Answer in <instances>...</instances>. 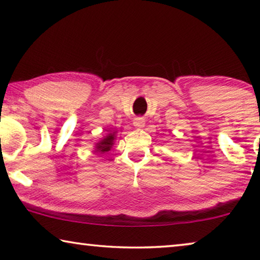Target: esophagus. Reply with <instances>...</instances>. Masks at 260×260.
<instances>
[{
  "label": "esophagus",
  "instance_id": "esophagus-1",
  "mask_svg": "<svg viewBox=\"0 0 260 260\" xmlns=\"http://www.w3.org/2000/svg\"><path fill=\"white\" fill-rule=\"evenodd\" d=\"M133 124L136 128H143L144 124H146V120H144V118H142V117H138L134 119Z\"/></svg>",
  "mask_w": 260,
  "mask_h": 260
}]
</instances>
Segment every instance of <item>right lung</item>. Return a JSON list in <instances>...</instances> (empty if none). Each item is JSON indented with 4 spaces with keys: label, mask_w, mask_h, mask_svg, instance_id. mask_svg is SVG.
<instances>
[{
    "label": "right lung",
    "mask_w": 260,
    "mask_h": 260,
    "mask_svg": "<svg viewBox=\"0 0 260 260\" xmlns=\"http://www.w3.org/2000/svg\"><path fill=\"white\" fill-rule=\"evenodd\" d=\"M117 132L118 131L110 132L108 135H105L103 139H101L99 142H96L94 146V152L105 153L111 150V148L114 144V140L117 138Z\"/></svg>",
    "instance_id": "obj_1"
}]
</instances>
